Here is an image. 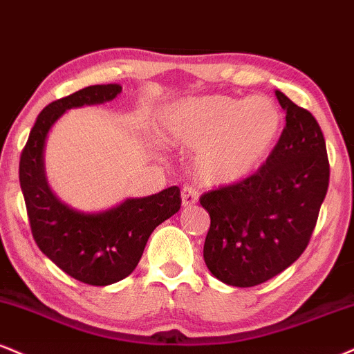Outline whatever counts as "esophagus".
Masks as SVG:
<instances>
[{"mask_svg": "<svg viewBox=\"0 0 354 354\" xmlns=\"http://www.w3.org/2000/svg\"><path fill=\"white\" fill-rule=\"evenodd\" d=\"M181 201L185 207H191L198 203V191H196L193 186H185L181 189Z\"/></svg>", "mask_w": 354, "mask_h": 354, "instance_id": "1", "label": "esophagus"}]
</instances>
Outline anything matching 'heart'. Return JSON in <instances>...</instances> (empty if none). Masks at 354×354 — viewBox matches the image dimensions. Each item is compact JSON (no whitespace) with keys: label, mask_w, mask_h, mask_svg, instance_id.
Instances as JSON below:
<instances>
[{"label":"heart","mask_w":354,"mask_h":354,"mask_svg":"<svg viewBox=\"0 0 354 354\" xmlns=\"http://www.w3.org/2000/svg\"><path fill=\"white\" fill-rule=\"evenodd\" d=\"M282 131V110L266 95L191 97L169 107L160 120L163 142L198 150L196 171L212 186L254 176L270 158Z\"/></svg>","instance_id":"obj_1"}]
</instances>
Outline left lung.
Here are the masks:
<instances>
[{
	"label": "left lung",
	"mask_w": 354,
	"mask_h": 354,
	"mask_svg": "<svg viewBox=\"0 0 354 354\" xmlns=\"http://www.w3.org/2000/svg\"><path fill=\"white\" fill-rule=\"evenodd\" d=\"M285 129L267 163L249 180L204 193L209 212L204 262L232 287H254L290 267L308 245L328 191L330 165L318 122L285 93Z\"/></svg>",
	"instance_id": "obj_1"
}]
</instances>
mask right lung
<instances>
[{
  "label": "right lung",
  "instance_id": "right-lung-1",
  "mask_svg": "<svg viewBox=\"0 0 354 354\" xmlns=\"http://www.w3.org/2000/svg\"><path fill=\"white\" fill-rule=\"evenodd\" d=\"M120 92V84L91 85L49 104L37 115L19 161L21 191L37 247L67 275L97 287L129 277L151 232L181 207L178 186L145 198H127L99 212L74 209L50 189L44 151L54 123L67 110L105 104Z\"/></svg>",
  "mask_w": 354,
  "mask_h": 354
}]
</instances>
